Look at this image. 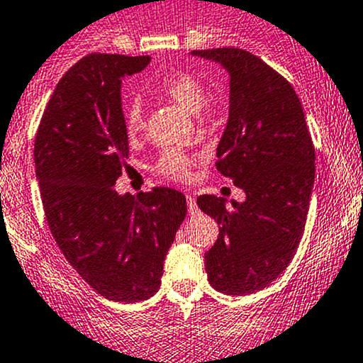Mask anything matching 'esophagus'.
<instances>
[{
  "instance_id": "1",
  "label": "esophagus",
  "mask_w": 363,
  "mask_h": 363,
  "mask_svg": "<svg viewBox=\"0 0 363 363\" xmlns=\"http://www.w3.org/2000/svg\"><path fill=\"white\" fill-rule=\"evenodd\" d=\"M186 202H188V212H189V216H196V214H199V205H196V200L193 199L191 195L186 196Z\"/></svg>"
}]
</instances>
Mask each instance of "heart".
Segmentation results:
<instances>
[{
  "label": "heart",
  "instance_id": "b5f03b06",
  "mask_svg": "<svg viewBox=\"0 0 363 363\" xmlns=\"http://www.w3.org/2000/svg\"><path fill=\"white\" fill-rule=\"evenodd\" d=\"M155 93L167 100L174 101L179 107L184 108L191 116L202 113L207 105V87L203 86L199 77L186 72H172L160 77L152 86ZM124 130L130 137H137L145 124V111L140 100H130L123 107ZM196 158L184 155L181 151H167L160 158L158 170L167 177L175 181H184L191 174V167Z\"/></svg>",
  "mask_w": 363,
  "mask_h": 363
}]
</instances>
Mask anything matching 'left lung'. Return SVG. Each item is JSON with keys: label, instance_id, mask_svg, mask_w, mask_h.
Listing matches in <instances>:
<instances>
[{"label": "left lung", "instance_id": "left-lung-1", "mask_svg": "<svg viewBox=\"0 0 363 363\" xmlns=\"http://www.w3.org/2000/svg\"><path fill=\"white\" fill-rule=\"evenodd\" d=\"M230 77L228 121L216 156L218 170L246 193L226 205L196 199L219 237L205 252L208 283L226 295L269 286L294 259L314 188V147L302 104L284 77L242 49L193 50Z\"/></svg>", "mask_w": 363, "mask_h": 363}]
</instances>
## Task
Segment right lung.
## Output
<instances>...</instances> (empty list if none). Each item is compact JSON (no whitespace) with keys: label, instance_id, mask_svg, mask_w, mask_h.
<instances>
[{"label":"right lung","instance_id":"obj_1","mask_svg":"<svg viewBox=\"0 0 363 363\" xmlns=\"http://www.w3.org/2000/svg\"><path fill=\"white\" fill-rule=\"evenodd\" d=\"M149 56L89 54L60 80L40 121L35 168L54 240L91 288L116 302L160 290L164 256L186 218V196L113 189L128 158L121 84Z\"/></svg>","mask_w":363,"mask_h":363}]
</instances>
